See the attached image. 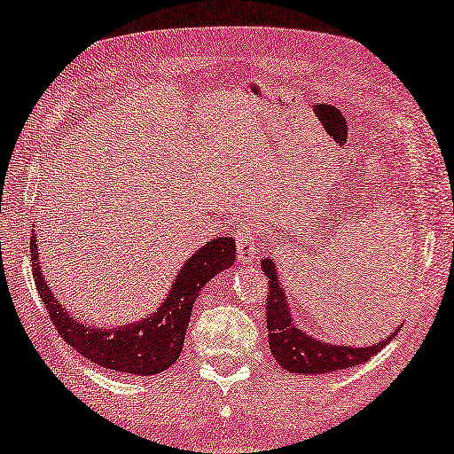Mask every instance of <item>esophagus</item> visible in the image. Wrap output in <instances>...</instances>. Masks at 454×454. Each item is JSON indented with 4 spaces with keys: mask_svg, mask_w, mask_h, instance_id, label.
I'll return each instance as SVG.
<instances>
[{
    "mask_svg": "<svg viewBox=\"0 0 454 454\" xmlns=\"http://www.w3.org/2000/svg\"><path fill=\"white\" fill-rule=\"evenodd\" d=\"M235 239H238V254L244 264L254 262L260 256L258 231L254 225H241L235 229Z\"/></svg>",
    "mask_w": 454,
    "mask_h": 454,
    "instance_id": "esophagus-1",
    "label": "esophagus"
}]
</instances>
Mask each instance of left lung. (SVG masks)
Instances as JSON below:
<instances>
[{"mask_svg": "<svg viewBox=\"0 0 454 454\" xmlns=\"http://www.w3.org/2000/svg\"><path fill=\"white\" fill-rule=\"evenodd\" d=\"M260 266H262L264 275L270 278L269 297H266V326H269L270 353L277 359V364H281V368L291 372V374L318 376L328 374V372L353 368V365H359L374 357L399 333V328H396L380 343L370 347L325 343L322 339H316L306 331H301L294 316H291L287 291L278 281L275 262L270 258H262Z\"/></svg>", "mask_w": 454, "mask_h": 454, "instance_id": "8db88e82", "label": "left lung"}]
</instances>
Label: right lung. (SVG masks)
<instances>
[{"label":"right lung","instance_id":"right-lung-1","mask_svg":"<svg viewBox=\"0 0 454 454\" xmlns=\"http://www.w3.org/2000/svg\"><path fill=\"white\" fill-rule=\"evenodd\" d=\"M36 247L39 244L36 235H33L30 260H33L36 291L45 301L53 326L66 339V343L101 368L134 376L160 374L177 362L184 349L192 306L210 278L231 269L235 262L233 238L210 239L198 247L184 266H179L171 289L154 312L121 326H92L78 320L61 306V301L55 300L43 275Z\"/></svg>","mask_w":454,"mask_h":454}]
</instances>
